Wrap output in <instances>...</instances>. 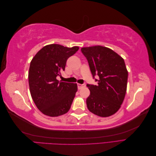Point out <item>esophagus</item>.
I'll list each match as a JSON object with an SVG mask.
<instances>
[{
  "label": "esophagus",
  "mask_w": 156,
  "mask_h": 156,
  "mask_svg": "<svg viewBox=\"0 0 156 156\" xmlns=\"http://www.w3.org/2000/svg\"><path fill=\"white\" fill-rule=\"evenodd\" d=\"M85 86H86L85 84H77V88H78V89H81L82 87H84Z\"/></svg>",
  "instance_id": "esophagus-1"
}]
</instances>
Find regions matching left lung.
<instances>
[{"mask_svg":"<svg viewBox=\"0 0 156 156\" xmlns=\"http://www.w3.org/2000/svg\"><path fill=\"white\" fill-rule=\"evenodd\" d=\"M93 77L98 75L97 85L87 84L90 96L88 109L101 117L114 115L121 107L127 90V72L124 58L113 50L101 45L82 48Z\"/></svg>","mask_w":156,"mask_h":156,"instance_id":"1","label":"left lung"}]
</instances>
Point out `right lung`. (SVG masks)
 I'll use <instances>...</instances> for the list:
<instances>
[{
	"instance_id": "1",
	"label": "right lung",
	"mask_w": 156,
	"mask_h": 156,
	"mask_svg": "<svg viewBox=\"0 0 156 156\" xmlns=\"http://www.w3.org/2000/svg\"><path fill=\"white\" fill-rule=\"evenodd\" d=\"M79 48L47 45L32 59L29 72L30 92L35 105L45 115L56 117L69 110L77 91V84L60 81L56 77L61 76L68 58Z\"/></svg>"
}]
</instances>
